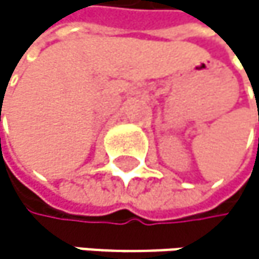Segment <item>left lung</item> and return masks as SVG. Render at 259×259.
<instances>
[{"label":"left lung","instance_id":"8db88e82","mask_svg":"<svg viewBox=\"0 0 259 259\" xmlns=\"http://www.w3.org/2000/svg\"><path fill=\"white\" fill-rule=\"evenodd\" d=\"M253 93H255V92H253ZM255 98H256V96H255Z\"/></svg>","mask_w":259,"mask_h":259}]
</instances>
